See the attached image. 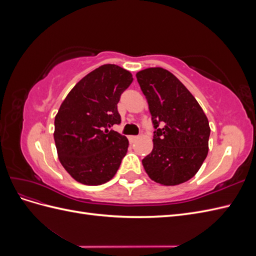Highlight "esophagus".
I'll return each instance as SVG.
<instances>
[{
  "label": "esophagus",
  "instance_id": "obj_1",
  "mask_svg": "<svg viewBox=\"0 0 256 256\" xmlns=\"http://www.w3.org/2000/svg\"><path fill=\"white\" fill-rule=\"evenodd\" d=\"M138 136H129V141H130V142H134V141L138 140Z\"/></svg>",
  "mask_w": 256,
  "mask_h": 256
}]
</instances>
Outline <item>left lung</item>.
Segmentation results:
<instances>
[{"instance_id":"8db88e82","label":"left lung","mask_w":256,"mask_h":256,"mask_svg":"<svg viewBox=\"0 0 256 256\" xmlns=\"http://www.w3.org/2000/svg\"><path fill=\"white\" fill-rule=\"evenodd\" d=\"M136 79L154 128V148L142 160L147 175L164 186L189 180L208 154L207 116L187 88L166 69L147 68L136 74Z\"/></svg>"}]
</instances>
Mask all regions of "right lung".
Masks as SVG:
<instances>
[{
  "label": "right lung",
  "instance_id": "right-lung-1",
  "mask_svg": "<svg viewBox=\"0 0 256 256\" xmlns=\"http://www.w3.org/2000/svg\"><path fill=\"white\" fill-rule=\"evenodd\" d=\"M134 78L106 64L84 76L62 102L54 120V141L62 166L83 184H102L114 177L129 142L112 130L120 124L118 104Z\"/></svg>",
  "mask_w": 256,
  "mask_h": 256
}]
</instances>
